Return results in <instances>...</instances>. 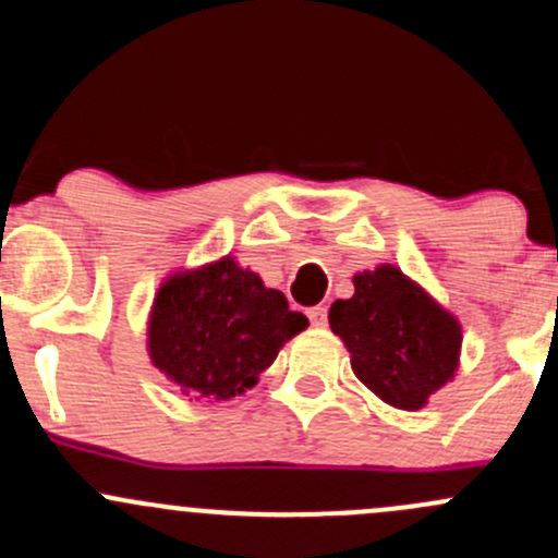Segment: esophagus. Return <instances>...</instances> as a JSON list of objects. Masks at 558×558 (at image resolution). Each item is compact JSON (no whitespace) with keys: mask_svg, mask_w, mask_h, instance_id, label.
<instances>
[{"mask_svg":"<svg viewBox=\"0 0 558 558\" xmlns=\"http://www.w3.org/2000/svg\"><path fill=\"white\" fill-rule=\"evenodd\" d=\"M305 316H308L311 327H327V308H325V305H314V308L305 311Z\"/></svg>","mask_w":558,"mask_h":558,"instance_id":"obj_1","label":"esophagus"}]
</instances>
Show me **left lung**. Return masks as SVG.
Segmentation results:
<instances>
[{"instance_id":"8db88e82","label":"left lung","mask_w":558,"mask_h":558,"mask_svg":"<svg viewBox=\"0 0 558 558\" xmlns=\"http://www.w3.org/2000/svg\"><path fill=\"white\" fill-rule=\"evenodd\" d=\"M329 327L353 375L397 410H421L460 367V322L391 263L353 277V295L332 303Z\"/></svg>"}]
</instances>
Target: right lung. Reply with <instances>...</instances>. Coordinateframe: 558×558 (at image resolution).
Returning a JSON list of instances; mask_svg holds the SVG:
<instances>
[{
  "label": "right lung",
  "instance_id": "right-lung-1",
  "mask_svg": "<svg viewBox=\"0 0 558 558\" xmlns=\"http://www.w3.org/2000/svg\"><path fill=\"white\" fill-rule=\"evenodd\" d=\"M308 319L231 255L161 281L148 314V359L191 401L253 388Z\"/></svg>",
  "mask_w": 558,
  "mask_h": 558
}]
</instances>
